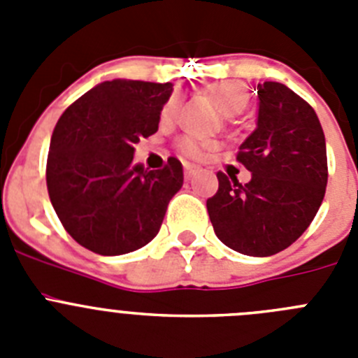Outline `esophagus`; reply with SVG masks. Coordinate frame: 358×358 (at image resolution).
<instances>
[{
    "label": "esophagus",
    "mask_w": 358,
    "mask_h": 358,
    "mask_svg": "<svg viewBox=\"0 0 358 358\" xmlns=\"http://www.w3.org/2000/svg\"><path fill=\"white\" fill-rule=\"evenodd\" d=\"M195 172H197V166H194V164H189V163L185 164V177H186V179H192Z\"/></svg>",
    "instance_id": "1"
}]
</instances>
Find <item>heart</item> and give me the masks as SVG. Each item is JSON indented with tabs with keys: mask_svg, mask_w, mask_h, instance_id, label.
Returning a JSON list of instances; mask_svg holds the SVG:
<instances>
[{
	"mask_svg": "<svg viewBox=\"0 0 358 358\" xmlns=\"http://www.w3.org/2000/svg\"><path fill=\"white\" fill-rule=\"evenodd\" d=\"M208 96L217 103L224 116H235L240 115L249 102V93L248 87L242 82L236 80H222L215 82L204 87ZM177 107H179V98L172 96L169 102L164 103L163 110H161V120L169 122L176 116ZM177 148L181 152L182 156L192 157V159H201L208 150L217 148V141L213 140H201V138H194V136H185L181 140L177 141Z\"/></svg>",
	"mask_w": 358,
	"mask_h": 358,
	"instance_id": "obj_1",
	"label": "heart"
}]
</instances>
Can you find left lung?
Wrapping results in <instances>:
<instances>
[{"mask_svg": "<svg viewBox=\"0 0 358 358\" xmlns=\"http://www.w3.org/2000/svg\"><path fill=\"white\" fill-rule=\"evenodd\" d=\"M236 161L251 181L217 173V194L206 202L215 235L242 255H276L305 233L327 192V141L315 110L285 84H258V122Z\"/></svg>", "mask_w": 358, "mask_h": 358, "instance_id": "obj_1", "label": "left lung"}]
</instances>
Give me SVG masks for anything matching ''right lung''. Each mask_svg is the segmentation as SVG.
<instances>
[{"mask_svg":"<svg viewBox=\"0 0 358 358\" xmlns=\"http://www.w3.org/2000/svg\"><path fill=\"white\" fill-rule=\"evenodd\" d=\"M170 82L107 80L73 102L50 141L46 185L57 217L73 240L102 256L143 248L159 231L182 186V164H134V145L157 131Z\"/></svg>","mask_w":358,"mask_h":358,"instance_id":"right-lung-1","label":"right lung"}]
</instances>
